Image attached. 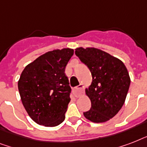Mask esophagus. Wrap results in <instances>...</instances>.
<instances>
[{
  "instance_id": "obj_1",
  "label": "esophagus",
  "mask_w": 147,
  "mask_h": 147,
  "mask_svg": "<svg viewBox=\"0 0 147 147\" xmlns=\"http://www.w3.org/2000/svg\"><path fill=\"white\" fill-rule=\"evenodd\" d=\"M73 93L76 98L80 97L81 95L84 93V86H83L82 84H81V85H78V87L75 88L73 89Z\"/></svg>"
}]
</instances>
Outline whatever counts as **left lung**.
<instances>
[{
	"instance_id": "1",
	"label": "left lung",
	"mask_w": 147,
	"mask_h": 147,
	"mask_svg": "<svg viewBox=\"0 0 147 147\" xmlns=\"http://www.w3.org/2000/svg\"><path fill=\"white\" fill-rule=\"evenodd\" d=\"M76 55L89 69L92 82L85 93L92 102L86 119L103 123L116 115L125 102L130 78L123 62L117 58L94 47H78Z\"/></svg>"
}]
</instances>
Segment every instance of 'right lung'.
<instances>
[{
	"mask_svg": "<svg viewBox=\"0 0 147 147\" xmlns=\"http://www.w3.org/2000/svg\"><path fill=\"white\" fill-rule=\"evenodd\" d=\"M74 50L54 49L26 65L18 81L24 108L33 121L44 127L63 122L70 101L71 88L65 69Z\"/></svg>",
	"mask_w": 147,
	"mask_h": 147,
	"instance_id": "1",
	"label": "right lung"
}]
</instances>
